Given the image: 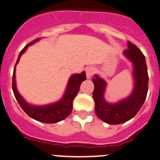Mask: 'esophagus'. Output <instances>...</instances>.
Listing matches in <instances>:
<instances>
[{
    "label": "esophagus",
    "mask_w": 160,
    "mask_h": 160,
    "mask_svg": "<svg viewBox=\"0 0 160 160\" xmlns=\"http://www.w3.org/2000/svg\"><path fill=\"white\" fill-rule=\"evenodd\" d=\"M96 72V69L93 67H88L86 68V76L88 78H90L95 74Z\"/></svg>",
    "instance_id": "esophagus-1"
}]
</instances>
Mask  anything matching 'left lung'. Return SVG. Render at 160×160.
I'll list each match as a JSON object with an SVG mask.
<instances>
[{
    "label": "left lung",
    "mask_w": 160,
    "mask_h": 160,
    "mask_svg": "<svg viewBox=\"0 0 160 160\" xmlns=\"http://www.w3.org/2000/svg\"><path fill=\"white\" fill-rule=\"evenodd\" d=\"M123 53L133 63L135 68V88L128 99L116 104L108 103L103 96L106 82L98 76L92 79L95 86L92 93L95 112L101 120L108 124H119L133 118L143 106L148 94L149 77L144 55L130 41L128 48L124 50Z\"/></svg>",
    "instance_id": "left-lung-1"
}]
</instances>
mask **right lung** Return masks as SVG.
<instances>
[{
  "mask_svg": "<svg viewBox=\"0 0 160 160\" xmlns=\"http://www.w3.org/2000/svg\"><path fill=\"white\" fill-rule=\"evenodd\" d=\"M38 40L39 38H37L32 41L21 50L16 64L18 62L22 53L26 50L27 47L30 44L35 43ZM16 64L15 67H14L13 74H12V91H13L16 100H17L21 108L24 110V112L28 116L36 119V120L43 122V123H53L61 121L69 116L70 113L72 112V110L73 100L78 94L82 82L86 80V74L84 72H82L81 74L72 75L70 77L65 94H64V97L62 98V100H60L59 102L53 103V104L46 105V106H42V107H35V106H31V105L28 104L17 92L15 83Z\"/></svg>",
  "mask_w": 160,
  "mask_h": 160,
  "instance_id": "obj_1",
  "label": "right lung"
}]
</instances>
